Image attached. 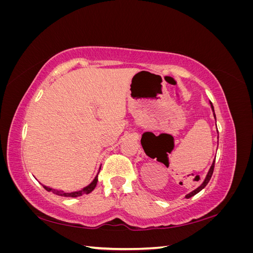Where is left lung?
Listing matches in <instances>:
<instances>
[{"instance_id": "left-lung-1", "label": "left lung", "mask_w": 253, "mask_h": 253, "mask_svg": "<svg viewBox=\"0 0 253 253\" xmlns=\"http://www.w3.org/2000/svg\"><path fill=\"white\" fill-rule=\"evenodd\" d=\"M211 108H212V110H213V112H214V108H213L212 103H211ZM214 117H215V114H214ZM215 119H216V118H215ZM214 163H215V160H214V162H213V164H212V166H211V168H210V170H209L208 174H207V176H206V178H205L204 182H203L202 185H201L200 187H198L197 189H195L194 191H192V192L189 193L188 195H186V198H190V197L194 196L195 194H197L198 192H200V191H202V190H203L207 185H208V182H209V180L211 179V176H212V174H213V170H214Z\"/></svg>"}]
</instances>
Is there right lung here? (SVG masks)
I'll return each mask as SVG.
<instances>
[{"instance_id":"obj_1","label":"right lung","mask_w":253,"mask_h":253,"mask_svg":"<svg viewBox=\"0 0 253 253\" xmlns=\"http://www.w3.org/2000/svg\"><path fill=\"white\" fill-rule=\"evenodd\" d=\"M97 181H98V175L96 176L95 179H94L93 181H91L87 187L83 188V189L80 190V191H76V192H71V193H65V192H62V191H55V190H52V189H50V188H48V187H45V186H43V187H44L45 190L48 191V192H50V191H52V193H55V194H57V195L68 196V197H77V196H81V195L84 194V193H86V194L90 193L91 191H93V190L95 189V187H96V185H97Z\"/></svg>"}]
</instances>
